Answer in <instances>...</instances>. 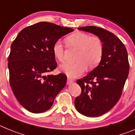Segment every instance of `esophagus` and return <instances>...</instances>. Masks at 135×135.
<instances>
[{"mask_svg": "<svg viewBox=\"0 0 135 135\" xmlns=\"http://www.w3.org/2000/svg\"><path fill=\"white\" fill-rule=\"evenodd\" d=\"M73 82H74L73 80L70 79V78H68V79H67V84H71V83H72Z\"/></svg>", "mask_w": 135, "mask_h": 135, "instance_id": "34e87169", "label": "esophagus"}]
</instances>
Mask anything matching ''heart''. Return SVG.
I'll list each match as a JSON object with an SVG mask.
<instances>
[{
	"label": "heart",
	"mask_w": 135,
	"mask_h": 135,
	"mask_svg": "<svg viewBox=\"0 0 135 135\" xmlns=\"http://www.w3.org/2000/svg\"><path fill=\"white\" fill-rule=\"evenodd\" d=\"M69 46L78 49L75 63H64L59 66L61 72L70 78H77L85 72L86 67L93 68L100 63L103 56V46L98 37H92L83 32H76L66 39ZM65 48L60 40H57L53 46V53L59 61L64 60Z\"/></svg>",
	"instance_id": "obj_1"
}]
</instances>
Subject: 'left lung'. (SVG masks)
<instances>
[{"label": "left lung", "instance_id": "left-lung-1", "mask_svg": "<svg viewBox=\"0 0 135 135\" xmlns=\"http://www.w3.org/2000/svg\"><path fill=\"white\" fill-rule=\"evenodd\" d=\"M78 30L98 36L103 52L98 66L77 80L82 93L75 99V107L86 116H100L114 108L121 97L129 72L128 53L121 40L109 31L95 26Z\"/></svg>", "mask_w": 135, "mask_h": 135}]
</instances>
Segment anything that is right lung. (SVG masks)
Returning a JSON list of instances; mask_svg holds the SVG:
<instances>
[{
    "label": "right lung",
    "mask_w": 135,
    "mask_h": 135,
    "mask_svg": "<svg viewBox=\"0 0 135 135\" xmlns=\"http://www.w3.org/2000/svg\"><path fill=\"white\" fill-rule=\"evenodd\" d=\"M72 31L39 22L22 30L13 42L8 58L10 85L17 100L27 111L38 114L49 109L65 87V75L47 74L57 68L53 45Z\"/></svg>",
    "instance_id": "1"
}]
</instances>
